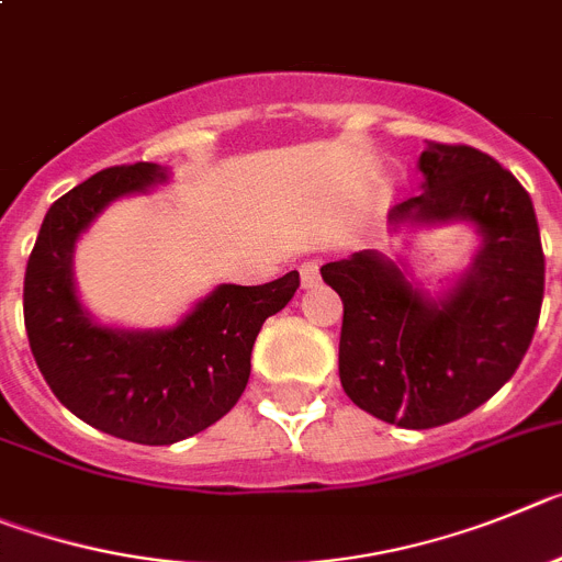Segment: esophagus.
Returning <instances> with one entry per match:
<instances>
[{"mask_svg": "<svg viewBox=\"0 0 562 562\" xmlns=\"http://www.w3.org/2000/svg\"><path fill=\"white\" fill-rule=\"evenodd\" d=\"M300 280L302 288H313L318 282V262H305L300 269Z\"/></svg>", "mask_w": 562, "mask_h": 562, "instance_id": "1", "label": "esophagus"}]
</instances>
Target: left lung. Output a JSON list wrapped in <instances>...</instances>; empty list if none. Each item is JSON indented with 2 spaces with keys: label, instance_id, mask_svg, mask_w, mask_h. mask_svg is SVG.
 Here are the masks:
<instances>
[{
  "label": "left lung",
  "instance_id": "1",
  "mask_svg": "<svg viewBox=\"0 0 562 562\" xmlns=\"http://www.w3.org/2000/svg\"><path fill=\"white\" fill-rule=\"evenodd\" d=\"M423 190L392 206V232L470 224V266L439 293L406 257L363 249L322 266L341 296L338 375L352 403L401 428H437L487 403L527 356L543 302L546 262L529 193L493 156L428 143Z\"/></svg>",
  "mask_w": 562,
  "mask_h": 562
}]
</instances>
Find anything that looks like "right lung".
I'll return each instance as SVG.
<instances>
[{
	"label": "right lung",
	"instance_id": "1",
	"mask_svg": "<svg viewBox=\"0 0 562 562\" xmlns=\"http://www.w3.org/2000/svg\"><path fill=\"white\" fill-rule=\"evenodd\" d=\"M168 179V168L136 161L60 195L24 274L30 350L55 397L98 431L139 445H173L218 423L249 383L262 322L300 288L296 271L266 285L224 282L156 330L98 322L75 285V246L105 206Z\"/></svg>",
	"mask_w": 562,
	"mask_h": 562
}]
</instances>
